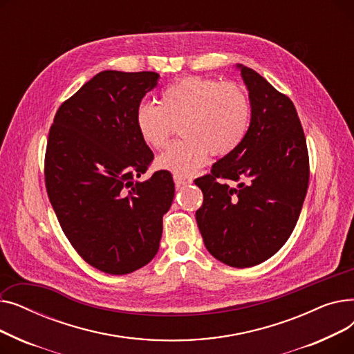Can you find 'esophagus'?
<instances>
[{
	"mask_svg": "<svg viewBox=\"0 0 354 354\" xmlns=\"http://www.w3.org/2000/svg\"><path fill=\"white\" fill-rule=\"evenodd\" d=\"M174 182H175V187H176V188H180V187H183V185L191 183V179H185V178H182V176L174 175Z\"/></svg>",
	"mask_w": 354,
	"mask_h": 354,
	"instance_id": "1",
	"label": "esophagus"
}]
</instances>
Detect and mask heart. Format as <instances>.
Masks as SVG:
<instances>
[{
	"mask_svg": "<svg viewBox=\"0 0 354 354\" xmlns=\"http://www.w3.org/2000/svg\"><path fill=\"white\" fill-rule=\"evenodd\" d=\"M142 140L162 151L180 123V140L156 160L159 169L189 176L212 156H227L247 138L251 102L235 83L191 76L166 86L159 104L142 103L135 116Z\"/></svg>",
	"mask_w": 354,
	"mask_h": 354,
	"instance_id": "1",
	"label": "heart"
}]
</instances>
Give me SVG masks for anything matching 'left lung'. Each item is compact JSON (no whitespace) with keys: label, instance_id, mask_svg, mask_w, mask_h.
Here are the masks:
<instances>
[{"label":"left lung","instance_id":"1","mask_svg":"<svg viewBox=\"0 0 354 354\" xmlns=\"http://www.w3.org/2000/svg\"><path fill=\"white\" fill-rule=\"evenodd\" d=\"M248 88L251 123L235 152L195 180L196 222L207 250L235 268L264 263L290 238L308 188L303 126L292 102L263 76L236 66ZM224 180L238 181L232 189Z\"/></svg>","mask_w":354,"mask_h":354}]
</instances>
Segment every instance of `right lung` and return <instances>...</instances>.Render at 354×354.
I'll return each instance as SVG.
<instances>
[{
    "label": "right lung",
    "mask_w": 354,
    "mask_h": 354,
    "mask_svg": "<svg viewBox=\"0 0 354 354\" xmlns=\"http://www.w3.org/2000/svg\"><path fill=\"white\" fill-rule=\"evenodd\" d=\"M158 80L155 71H100L59 107L50 127L44 176L51 207L73 248L107 274L152 261L174 201L167 171L135 180L153 160L136 110Z\"/></svg>",
    "instance_id": "obj_1"
}]
</instances>
